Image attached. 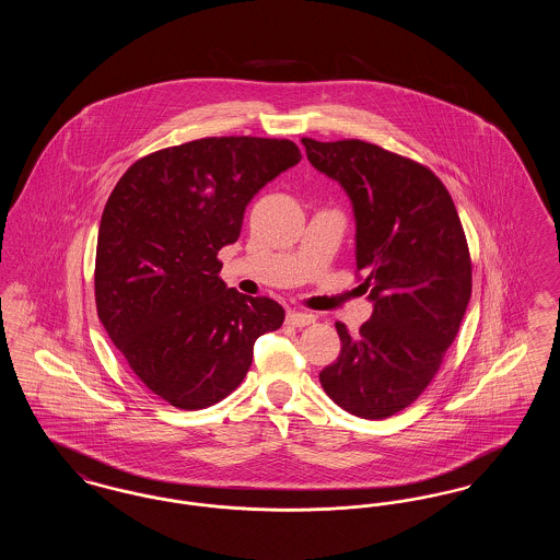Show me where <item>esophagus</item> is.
Instances as JSON below:
<instances>
[{
    "label": "esophagus",
    "mask_w": 560,
    "mask_h": 560,
    "mask_svg": "<svg viewBox=\"0 0 560 560\" xmlns=\"http://www.w3.org/2000/svg\"><path fill=\"white\" fill-rule=\"evenodd\" d=\"M288 323L293 325V327H306V325L315 323V315H313V313H298V311H292V313H288Z\"/></svg>",
    "instance_id": "1"
}]
</instances>
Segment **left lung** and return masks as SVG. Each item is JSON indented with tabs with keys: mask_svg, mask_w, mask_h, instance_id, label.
Here are the masks:
<instances>
[{
	"mask_svg": "<svg viewBox=\"0 0 560 560\" xmlns=\"http://www.w3.org/2000/svg\"><path fill=\"white\" fill-rule=\"evenodd\" d=\"M302 144L352 201L357 277L373 300L359 334L336 323L342 350L320 386L348 413L384 420L427 390L457 336L472 293L466 235L427 165L357 138Z\"/></svg>",
	"mask_w": 560,
	"mask_h": 560,
	"instance_id": "left-lung-1",
	"label": "left lung"
}]
</instances>
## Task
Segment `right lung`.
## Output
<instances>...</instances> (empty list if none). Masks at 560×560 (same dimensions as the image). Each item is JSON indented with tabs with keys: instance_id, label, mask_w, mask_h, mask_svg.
<instances>
[{
	"instance_id": "obj_1",
	"label": "right lung",
	"mask_w": 560,
	"mask_h": 560,
	"mask_svg": "<svg viewBox=\"0 0 560 560\" xmlns=\"http://www.w3.org/2000/svg\"><path fill=\"white\" fill-rule=\"evenodd\" d=\"M302 160L288 138L212 136L132 163L98 229V319L133 375L178 409H206L245 377L254 342L281 327L270 298L220 279L252 197Z\"/></svg>"
}]
</instances>
